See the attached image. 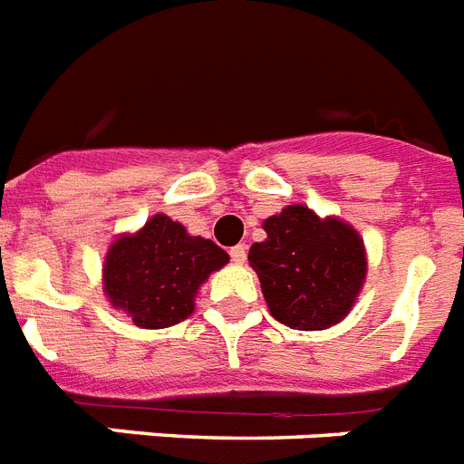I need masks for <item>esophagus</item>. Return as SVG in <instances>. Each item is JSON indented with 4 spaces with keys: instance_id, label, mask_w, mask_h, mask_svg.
Wrapping results in <instances>:
<instances>
[{
    "instance_id": "34e87169",
    "label": "esophagus",
    "mask_w": 464,
    "mask_h": 464,
    "mask_svg": "<svg viewBox=\"0 0 464 464\" xmlns=\"http://www.w3.org/2000/svg\"><path fill=\"white\" fill-rule=\"evenodd\" d=\"M229 256H232V261H235L237 266H242V263L246 261V246H244V244H237V246L229 249Z\"/></svg>"
}]
</instances>
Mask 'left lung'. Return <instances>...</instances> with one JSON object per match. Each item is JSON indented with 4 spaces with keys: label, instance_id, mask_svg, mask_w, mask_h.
<instances>
[{
    "label": "left lung",
    "instance_id": "8db88e82",
    "mask_svg": "<svg viewBox=\"0 0 464 464\" xmlns=\"http://www.w3.org/2000/svg\"><path fill=\"white\" fill-rule=\"evenodd\" d=\"M266 239L249 249L270 314L295 331L340 324L366 277V251L352 225L287 206L263 222Z\"/></svg>",
    "mask_w": 464,
    "mask_h": 464
}]
</instances>
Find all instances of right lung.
I'll return each instance as SVG.
<instances>
[{"label":"right lung","mask_w":464,"mask_h":464,"mask_svg":"<svg viewBox=\"0 0 464 464\" xmlns=\"http://www.w3.org/2000/svg\"><path fill=\"white\" fill-rule=\"evenodd\" d=\"M229 256L191 237L168 215H153L133 235L117 237L105 256L102 283L114 309L139 328H169L194 314V296Z\"/></svg>","instance_id":"add662e5"}]
</instances>
